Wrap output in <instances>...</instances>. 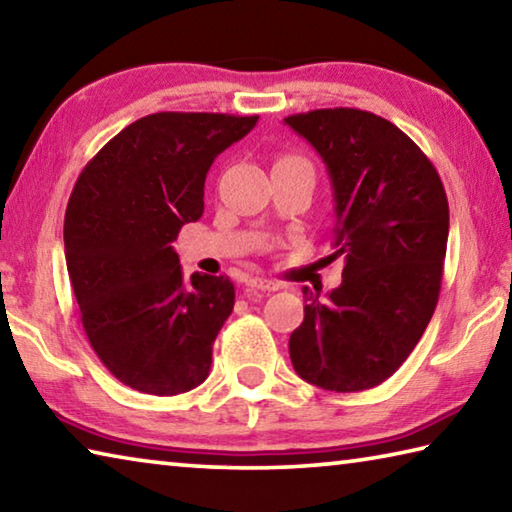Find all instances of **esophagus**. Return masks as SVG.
Returning <instances> with one entry per match:
<instances>
[{
  "instance_id": "obj_1",
  "label": "esophagus",
  "mask_w": 512,
  "mask_h": 512,
  "mask_svg": "<svg viewBox=\"0 0 512 512\" xmlns=\"http://www.w3.org/2000/svg\"><path fill=\"white\" fill-rule=\"evenodd\" d=\"M246 287L257 289V291H277V289H280V284L266 280V277H248Z\"/></svg>"
}]
</instances>
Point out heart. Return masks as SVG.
I'll return each mask as SVG.
<instances>
[{"label": "heart", "mask_w": 512, "mask_h": 512, "mask_svg": "<svg viewBox=\"0 0 512 512\" xmlns=\"http://www.w3.org/2000/svg\"><path fill=\"white\" fill-rule=\"evenodd\" d=\"M275 167H307V169H311V164L307 162V158H302V155L287 153V155H280V158H277Z\"/></svg>", "instance_id": "1"}]
</instances>
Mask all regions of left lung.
I'll list each match as a JSON object with an SVG mask.
<instances>
[{"label": "left lung", "instance_id": "left-lung-1", "mask_svg": "<svg viewBox=\"0 0 512 512\" xmlns=\"http://www.w3.org/2000/svg\"><path fill=\"white\" fill-rule=\"evenodd\" d=\"M323 158L334 189V253L343 282L305 293L291 334L298 375L323 391L375 388L402 366L436 309L449 235L440 176L384 117L325 108L284 119Z\"/></svg>", "mask_w": 512, "mask_h": 512}]
</instances>
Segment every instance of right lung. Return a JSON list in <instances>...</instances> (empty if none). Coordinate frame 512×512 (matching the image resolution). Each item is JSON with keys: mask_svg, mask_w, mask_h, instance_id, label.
Returning <instances> with one entry per match:
<instances>
[{"mask_svg": "<svg viewBox=\"0 0 512 512\" xmlns=\"http://www.w3.org/2000/svg\"><path fill=\"white\" fill-rule=\"evenodd\" d=\"M253 117L155 112L85 164L65 212V259L92 350L121 384L178 395L203 384L212 343L235 307L228 277L185 280L176 241L203 216L214 158Z\"/></svg>", "mask_w": 512, "mask_h": 512, "instance_id": "right-lung-1", "label": "right lung"}]
</instances>
